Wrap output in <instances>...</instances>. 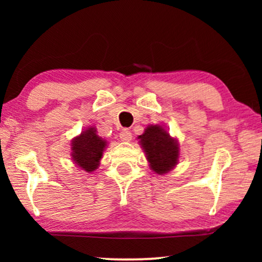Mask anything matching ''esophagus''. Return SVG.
Segmentation results:
<instances>
[{"label": "esophagus", "instance_id": "obj_1", "mask_svg": "<svg viewBox=\"0 0 262 262\" xmlns=\"http://www.w3.org/2000/svg\"><path fill=\"white\" fill-rule=\"evenodd\" d=\"M119 137H120V139H121V141H123V142L131 141V138H132L131 131H128L127 128H124V130L121 131L120 134H119Z\"/></svg>", "mask_w": 262, "mask_h": 262}]
</instances>
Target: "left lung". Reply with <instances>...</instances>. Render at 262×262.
<instances>
[{"label":"left lung","mask_w":262,"mask_h":262,"mask_svg":"<svg viewBox=\"0 0 262 262\" xmlns=\"http://www.w3.org/2000/svg\"><path fill=\"white\" fill-rule=\"evenodd\" d=\"M145 151L150 168L157 174H166L177 166L179 144L160 125H150L144 134L138 136Z\"/></svg>","instance_id":"8db88e82"}]
</instances>
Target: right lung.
I'll return each mask as SVG.
<instances>
[{
  "label": "right lung",
  "instance_id": "add662e5",
  "mask_svg": "<svg viewBox=\"0 0 262 262\" xmlns=\"http://www.w3.org/2000/svg\"><path fill=\"white\" fill-rule=\"evenodd\" d=\"M106 144L105 139L96 135L95 127H88L87 130L82 131L78 137L73 139V161L87 173L94 171L99 167Z\"/></svg>",
  "mask_w": 262,
  "mask_h": 262
}]
</instances>
